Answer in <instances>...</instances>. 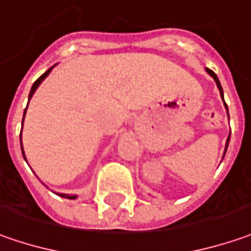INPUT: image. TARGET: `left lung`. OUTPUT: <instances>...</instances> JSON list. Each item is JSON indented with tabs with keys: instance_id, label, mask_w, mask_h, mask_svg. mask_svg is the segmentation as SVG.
<instances>
[{
	"instance_id": "8db88e82",
	"label": "left lung",
	"mask_w": 251,
	"mask_h": 251,
	"mask_svg": "<svg viewBox=\"0 0 251 251\" xmlns=\"http://www.w3.org/2000/svg\"><path fill=\"white\" fill-rule=\"evenodd\" d=\"M205 72L211 76L212 79H214V82L217 83V87H218V90H220V94H221V99H222V101H224V105H225V109H226V114H228L229 117V112H228V105L225 104V100H224V90H222V87H221V83L220 80H218V76L212 72L211 69H208V68H205ZM229 139H230V133H229L228 139H226V144H225V150H224V155H222V160H224V157H225V152H226V149H228V144H229Z\"/></svg>"
}]
</instances>
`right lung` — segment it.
<instances>
[{"mask_svg": "<svg viewBox=\"0 0 251 251\" xmlns=\"http://www.w3.org/2000/svg\"><path fill=\"white\" fill-rule=\"evenodd\" d=\"M54 66H56V65H54ZM54 66H51V68L48 69L47 72H44V74L41 75V76H40V77H39V79H37V80H36V82L33 83V86H31V90H30V93H29V101H30V99H31V97H33V94H34V91L37 90V87H39L40 84L43 83V80H44V79L47 77L48 75H50V72L52 71V68H54ZM27 104H29V102H27ZM26 109H27V107H26ZM26 109H25V112H23L22 127H23V121H25V115H26ZM21 149H22L23 158L26 160V155H25V151H23V146H22V133H21ZM43 185H44V183H43ZM56 195L61 196V197H65V199H69V200H75V199H77V196H76V195H65V193H56Z\"/></svg>", "mask_w": 251, "mask_h": 251, "instance_id": "1", "label": "right lung"}]
</instances>
